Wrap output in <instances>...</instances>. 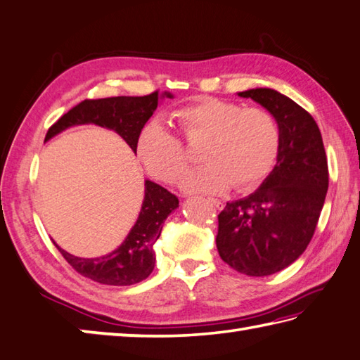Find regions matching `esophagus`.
Instances as JSON below:
<instances>
[{
	"label": "esophagus",
	"instance_id": "esophagus-1",
	"mask_svg": "<svg viewBox=\"0 0 360 360\" xmlns=\"http://www.w3.org/2000/svg\"><path fill=\"white\" fill-rule=\"evenodd\" d=\"M209 201H211V205H212L214 207H217V209H221V207H224V202L219 201V200H215V198H209Z\"/></svg>",
	"mask_w": 360,
	"mask_h": 360
}]
</instances>
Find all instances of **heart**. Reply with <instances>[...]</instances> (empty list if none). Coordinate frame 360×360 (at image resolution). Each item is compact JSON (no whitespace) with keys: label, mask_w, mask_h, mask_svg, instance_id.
Masks as SVG:
<instances>
[{"label":"heart","mask_w":360,"mask_h":360,"mask_svg":"<svg viewBox=\"0 0 360 360\" xmlns=\"http://www.w3.org/2000/svg\"><path fill=\"white\" fill-rule=\"evenodd\" d=\"M174 117L186 143H202L200 158L207 162L182 181L187 192L219 193L230 186L238 192L253 191L276 165L280 127L269 110L202 97L178 110ZM136 153L148 173L168 184L178 181L191 163L182 143L159 122L141 130Z\"/></svg>","instance_id":"obj_1"}]
</instances>
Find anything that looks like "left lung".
<instances>
[{"label":"left lung","instance_id":"obj_1","mask_svg":"<svg viewBox=\"0 0 360 360\" xmlns=\"http://www.w3.org/2000/svg\"><path fill=\"white\" fill-rule=\"evenodd\" d=\"M276 116L277 163L257 192L226 202L215 238L220 258L250 277L276 274L309 245L329 187L323 136L311 115L271 88L239 93Z\"/></svg>","mask_w":360,"mask_h":360}]
</instances>
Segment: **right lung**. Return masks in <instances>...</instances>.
<instances>
[{
  "label": "right lung",
  "mask_w": 360,
  "mask_h": 360,
  "mask_svg": "<svg viewBox=\"0 0 360 360\" xmlns=\"http://www.w3.org/2000/svg\"><path fill=\"white\" fill-rule=\"evenodd\" d=\"M160 97H172L169 93L159 94V91L141 97L117 96L105 99H86L63 115L45 135V141L63 130L80 124L112 129L121 135L134 153L136 141L149 117L159 105ZM179 206L176 195L167 188L145 181V200L132 230L124 243L105 257L80 258L68 253L53 243L64 259L83 277H88L102 285L127 286L139 283L149 277L155 264L154 244L162 233L163 221Z\"/></svg>",
  "instance_id": "add662e5"
}]
</instances>
